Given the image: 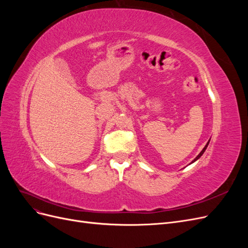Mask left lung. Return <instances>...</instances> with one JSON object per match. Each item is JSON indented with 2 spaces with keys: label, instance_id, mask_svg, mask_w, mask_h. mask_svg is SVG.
I'll return each mask as SVG.
<instances>
[{
  "label": "left lung",
  "instance_id": "8db88e82",
  "mask_svg": "<svg viewBox=\"0 0 248 248\" xmlns=\"http://www.w3.org/2000/svg\"><path fill=\"white\" fill-rule=\"evenodd\" d=\"M209 142H210V140H208V142H207V144H206V146H205V147H204V149H202V151H201V152H200V154H199V155H198V156H197V157H196V158H194V159H193V160H192V161H191V162H190V163H189V164H191V163H193V162H194V161H197V160H198V159H199V158H200V157H201V156H202V154H204V152H205V151H206V149H207V147H208V145H209Z\"/></svg>",
  "mask_w": 248,
  "mask_h": 248
}]
</instances>
